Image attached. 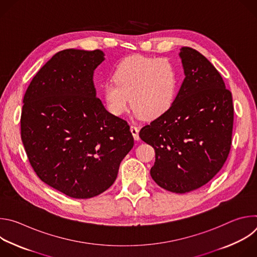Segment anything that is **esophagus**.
Here are the masks:
<instances>
[{
	"label": "esophagus",
	"instance_id": "obj_1",
	"mask_svg": "<svg viewBox=\"0 0 257 257\" xmlns=\"http://www.w3.org/2000/svg\"><path fill=\"white\" fill-rule=\"evenodd\" d=\"M130 130H131V133H132L134 139L139 140V128L136 125H131Z\"/></svg>",
	"mask_w": 257,
	"mask_h": 257
}]
</instances>
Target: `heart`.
<instances>
[{"instance_id":"heart-1","label":"heart","mask_w":257,"mask_h":257,"mask_svg":"<svg viewBox=\"0 0 257 257\" xmlns=\"http://www.w3.org/2000/svg\"><path fill=\"white\" fill-rule=\"evenodd\" d=\"M178 88L177 72L166 59L131 56L121 61L114 80H106L102 94L109 112L123 114L131 104L139 118L157 119L173 105Z\"/></svg>"}]
</instances>
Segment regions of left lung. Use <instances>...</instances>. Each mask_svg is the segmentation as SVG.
Here are the masks:
<instances>
[{"label": "left lung", "instance_id": "obj_1", "mask_svg": "<svg viewBox=\"0 0 257 257\" xmlns=\"http://www.w3.org/2000/svg\"><path fill=\"white\" fill-rule=\"evenodd\" d=\"M185 78L169 111L145 125L139 137L152 145L151 176L174 193L205 185L221 170L232 144V93L214 66L196 50L183 47Z\"/></svg>", "mask_w": 257, "mask_h": 257}]
</instances>
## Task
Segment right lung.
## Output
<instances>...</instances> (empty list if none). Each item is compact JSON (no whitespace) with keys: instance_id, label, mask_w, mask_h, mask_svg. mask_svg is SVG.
I'll return each instance as SVG.
<instances>
[{"instance_id":"add662e5","label":"right lung","mask_w":257,"mask_h":257,"mask_svg":"<svg viewBox=\"0 0 257 257\" xmlns=\"http://www.w3.org/2000/svg\"><path fill=\"white\" fill-rule=\"evenodd\" d=\"M99 50H64L32 78L23 97L21 139L40 179L79 199L115 182L134 145L127 121L108 113L95 96L93 71Z\"/></svg>"}]
</instances>
